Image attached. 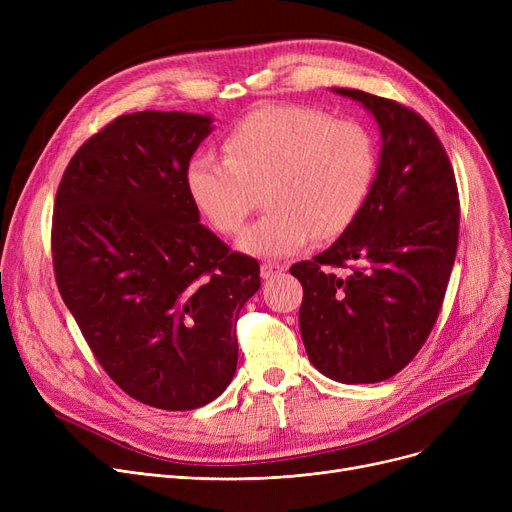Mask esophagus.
Masks as SVG:
<instances>
[{
    "instance_id": "34e87169",
    "label": "esophagus",
    "mask_w": 512,
    "mask_h": 512,
    "mask_svg": "<svg viewBox=\"0 0 512 512\" xmlns=\"http://www.w3.org/2000/svg\"><path fill=\"white\" fill-rule=\"evenodd\" d=\"M284 270H286V265H284V263H274V261H265V263L261 265V278H263V280H272L274 276L282 274Z\"/></svg>"
}]
</instances>
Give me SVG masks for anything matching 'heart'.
Listing matches in <instances>:
<instances>
[{
	"instance_id": "obj_1",
	"label": "heart",
	"mask_w": 512,
	"mask_h": 512,
	"mask_svg": "<svg viewBox=\"0 0 512 512\" xmlns=\"http://www.w3.org/2000/svg\"><path fill=\"white\" fill-rule=\"evenodd\" d=\"M209 151L186 161L184 184L203 218L236 234L261 203V220L240 247L265 257L301 251L313 238H336L363 209L378 166L371 132L357 120H332L307 105H265L240 118Z\"/></svg>"
}]
</instances>
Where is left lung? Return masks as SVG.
I'll use <instances>...</instances> for the list:
<instances>
[{
    "label": "left lung",
    "mask_w": 512,
    "mask_h": 512,
    "mask_svg": "<svg viewBox=\"0 0 512 512\" xmlns=\"http://www.w3.org/2000/svg\"><path fill=\"white\" fill-rule=\"evenodd\" d=\"M336 93L378 120V176L357 220L290 274L303 286L309 361L336 382L375 384L407 367L436 326L459 245V188L438 134L415 110L357 89Z\"/></svg>",
    "instance_id": "left-lung-1"
}]
</instances>
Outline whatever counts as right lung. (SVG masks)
Returning <instances> with one entry per match:
<instances>
[{
	"label": "right lung",
	"mask_w": 512,
	"mask_h": 512,
	"mask_svg": "<svg viewBox=\"0 0 512 512\" xmlns=\"http://www.w3.org/2000/svg\"><path fill=\"white\" fill-rule=\"evenodd\" d=\"M211 118L124 114L70 159L53 203L62 299L103 371L134 400L199 409L232 382L238 313L259 290L257 259L199 224L186 161Z\"/></svg>",
	"instance_id": "obj_1"
}]
</instances>
